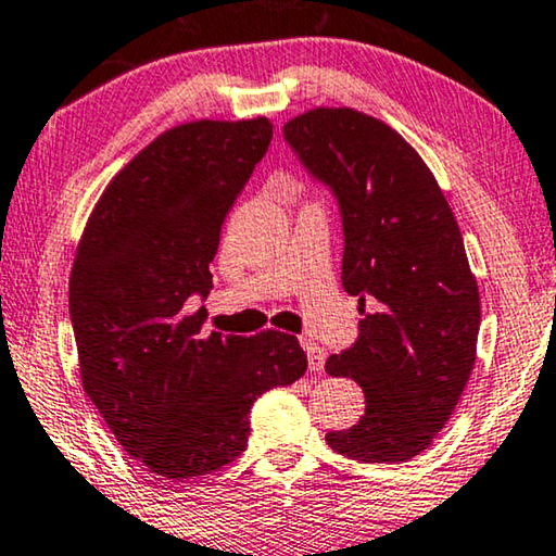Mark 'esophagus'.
Segmentation results:
<instances>
[{"label": "esophagus", "mask_w": 556, "mask_h": 556, "mask_svg": "<svg viewBox=\"0 0 556 556\" xmlns=\"http://www.w3.org/2000/svg\"><path fill=\"white\" fill-rule=\"evenodd\" d=\"M302 348H304V353H307V365H309V370L312 372H323L325 370V350L317 345V342H312V340H302Z\"/></svg>", "instance_id": "esophagus-1"}]
</instances>
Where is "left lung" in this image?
I'll return each instance as SVG.
<instances>
[{"label":"left lung","instance_id":"left-lung-1","mask_svg":"<svg viewBox=\"0 0 556 556\" xmlns=\"http://www.w3.org/2000/svg\"><path fill=\"white\" fill-rule=\"evenodd\" d=\"M285 138L340 201L342 287L363 315L325 370L359 382L365 416L327 443L365 464L408 460L441 433L476 363L481 296L458 222L416 148L372 115L319 105Z\"/></svg>","mask_w":556,"mask_h":556}]
</instances>
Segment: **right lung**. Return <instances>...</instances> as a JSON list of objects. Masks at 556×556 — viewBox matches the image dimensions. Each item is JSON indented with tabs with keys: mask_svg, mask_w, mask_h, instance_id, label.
Returning a JSON list of instances; mask_svg holds the SVG:
<instances>
[{
	"mask_svg": "<svg viewBox=\"0 0 556 556\" xmlns=\"http://www.w3.org/2000/svg\"><path fill=\"white\" fill-rule=\"evenodd\" d=\"M271 140L267 118L163 130L92 206L70 275L83 390L115 441L163 479L214 473L247 451L262 393L307 370L294 334H203L218 233Z\"/></svg>",
	"mask_w": 556,
	"mask_h": 556,
	"instance_id": "add662e5",
	"label": "right lung"
}]
</instances>
